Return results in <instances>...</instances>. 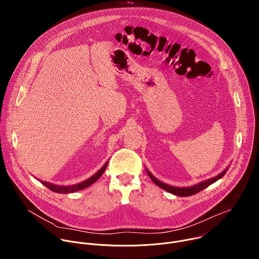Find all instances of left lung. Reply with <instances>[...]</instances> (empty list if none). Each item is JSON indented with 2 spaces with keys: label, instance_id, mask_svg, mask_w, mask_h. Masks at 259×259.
Returning a JSON list of instances; mask_svg holds the SVG:
<instances>
[{
  "label": "left lung",
  "instance_id": "left-lung-1",
  "mask_svg": "<svg viewBox=\"0 0 259 259\" xmlns=\"http://www.w3.org/2000/svg\"><path fill=\"white\" fill-rule=\"evenodd\" d=\"M229 167H226L222 172H221L219 176L214 177V178H211L209 180H206V181H203V182H200L199 184H196L194 185H190V186H185V187H179V186H172V185H166L160 181H158L149 170L146 167L147 171H148V177L150 178V180L157 185L159 187H161L162 189H164L165 191L169 192V193H172L175 195H179V196H190V195H193L199 191H201L202 189L206 188L208 185H212L213 183H215L217 181L221 180L222 177L226 174V171L228 170Z\"/></svg>",
  "mask_w": 259,
  "mask_h": 259
}]
</instances>
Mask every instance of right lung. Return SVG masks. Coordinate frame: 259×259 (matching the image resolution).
<instances>
[{
	"instance_id": "right-lung-1",
	"label": "right lung",
	"mask_w": 259,
	"mask_h": 259,
	"mask_svg": "<svg viewBox=\"0 0 259 259\" xmlns=\"http://www.w3.org/2000/svg\"><path fill=\"white\" fill-rule=\"evenodd\" d=\"M109 164V160L102 166V168L100 170H98L94 176H92L91 178H89L88 180L79 183V184H76V185H55V184H51V183H48V182H42L40 181V183L45 186H47L49 189H51L52 191L54 192H57V193H72V192H75V191H78V190H81L90 185L95 184L101 177L102 175L104 174V171L106 170L107 166ZM38 181V180H37Z\"/></svg>"
}]
</instances>
